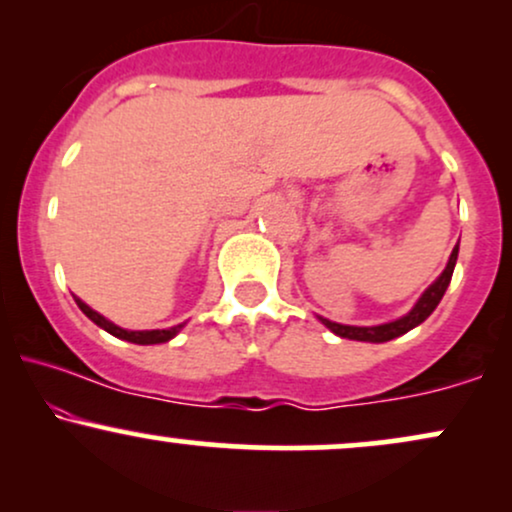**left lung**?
Returning a JSON list of instances; mask_svg holds the SVG:
<instances>
[{
	"label": "left lung",
	"mask_w": 512,
	"mask_h": 512,
	"mask_svg": "<svg viewBox=\"0 0 512 512\" xmlns=\"http://www.w3.org/2000/svg\"><path fill=\"white\" fill-rule=\"evenodd\" d=\"M457 252H460V243H457L455 248H452L450 260H448V264H445V269H443V272H440L438 279L433 281V284L428 286L424 293H421L419 301L414 303V308H411L407 315L397 317V320L383 322V325H370V327L342 325V322H332V320H327V317H322V315H317V320H320L322 325L327 327V330L337 334V337L354 339V342L383 344V342H390V339H395V337H402V334H407L409 330H414V327H419L421 322H424L426 317L438 308L440 298L445 296V291H448V286H450L452 272H455Z\"/></svg>",
	"instance_id": "1"
}]
</instances>
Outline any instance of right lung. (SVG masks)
Wrapping results in <instances>:
<instances>
[{"label": "right lung", "instance_id": "right-lung-1", "mask_svg": "<svg viewBox=\"0 0 512 512\" xmlns=\"http://www.w3.org/2000/svg\"><path fill=\"white\" fill-rule=\"evenodd\" d=\"M74 301L81 308V313H84L91 322H96V325L101 327V330H105L108 334H113V337H117V339H125V342H132V344L146 346V344L170 342V339H173L175 334H178L182 327H185V322H182V325L168 327V330H125V327H120V325H115V322H110L108 317H103L101 313H96V310H93L91 305H86L84 301H81V298L74 296Z\"/></svg>", "mask_w": 512, "mask_h": 512}]
</instances>
